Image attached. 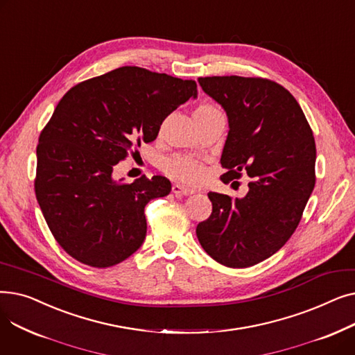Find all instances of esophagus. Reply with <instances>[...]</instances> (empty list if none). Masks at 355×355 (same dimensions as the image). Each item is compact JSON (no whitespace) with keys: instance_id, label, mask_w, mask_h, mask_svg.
<instances>
[{"instance_id":"esophagus-1","label":"esophagus","mask_w":355,"mask_h":355,"mask_svg":"<svg viewBox=\"0 0 355 355\" xmlns=\"http://www.w3.org/2000/svg\"><path fill=\"white\" fill-rule=\"evenodd\" d=\"M171 190H173V193L175 196H190V194L194 193V190L184 187V185H181V184H173V189Z\"/></svg>"}]
</instances>
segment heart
Masks as SVG:
<instances>
[{
	"mask_svg": "<svg viewBox=\"0 0 355 355\" xmlns=\"http://www.w3.org/2000/svg\"><path fill=\"white\" fill-rule=\"evenodd\" d=\"M220 114V110L209 103H201L194 110V118H202ZM162 171L171 178L184 181V182H196L202 177V164L191 157H171L162 162Z\"/></svg>",
	"mask_w": 355,
	"mask_h": 355,
	"instance_id": "1",
	"label": "heart"
}]
</instances>
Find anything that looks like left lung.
<instances>
[{
    "label": "left lung",
    "instance_id": "left-lung-1",
    "mask_svg": "<svg viewBox=\"0 0 355 355\" xmlns=\"http://www.w3.org/2000/svg\"><path fill=\"white\" fill-rule=\"evenodd\" d=\"M226 110L223 182L250 177L243 198L209 193L211 216L196 229L202 249L227 268H249L275 254L300 225L315 187L312 129L291 93L262 78H200Z\"/></svg>",
    "mask_w": 355,
    "mask_h": 355
}]
</instances>
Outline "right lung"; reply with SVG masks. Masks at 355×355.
<instances>
[{"label":"right lung","mask_w":355,"mask_h":355,"mask_svg":"<svg viewBox=\"0 0 355 355\" xmlns=\"http://www.w3.org/2000/svg\"><path fill=\"white\" fill-rule=\"evenodd\" d=\"M190 98H197L194 80L123 66L60 99L37 145L34 190L50 232L73 259L109 268L141 248L145 206L170 194L171 182L144 175L128 184L112 173Z\"/></svg>","instance_id":"obj_1"}]
</instances>
